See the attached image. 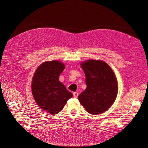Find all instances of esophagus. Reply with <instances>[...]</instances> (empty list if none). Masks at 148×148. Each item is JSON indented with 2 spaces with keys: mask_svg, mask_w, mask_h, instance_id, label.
<instances>
[{
  "mask_svg": "<svg viewBox=\"0 0 148 148\" xmlns=\"http://www.w3.org/2000/svg\"><path fill=\"white\" fill-rule=\"evenodd\" d=\"M78 95H79L78 92H75L73 93V96H74V98H77V97H78Z\"/></svg>",
  "mask_w": 148,
  "mask_h": 148,
  "instance_id": "1",
  "label": "esophagus"
}]
</instances>
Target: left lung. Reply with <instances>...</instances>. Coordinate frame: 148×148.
<instances>
[{"label": "left lung", "instance_id": "8db88e82", "mask_svg": "<svg viewBox=\"0 0 148 148\" xmlns=\"http://www.w3.org/2000/svg\"><path fill=\"white\" fill-rule=\"evenodd\" d=\"M86 75L87 88L79 100L91 114H101L114 103L118 94V83L112 68L102 60H89L81 64Z\"/></svg>", "mask_w": 148, "mask_h": 148}]
</instances>
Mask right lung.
<instances>
[{"mask_svg": "<svg viewBox=\"0 0 148 148\" xmlns=\"http://www.w3.org/2000/svg\"><path fill=\"white\" fill-rule=\"evenodd\" d=\"M65 69L60 62H45L39 66L33 77L32 92L37 104L51 114L60 112L73 97L59 77Z\"/></svg>", "mask_w": 148, "mask_h": 148, "instance_id": "obj_1", "label": "right lung"}]
</instances>
